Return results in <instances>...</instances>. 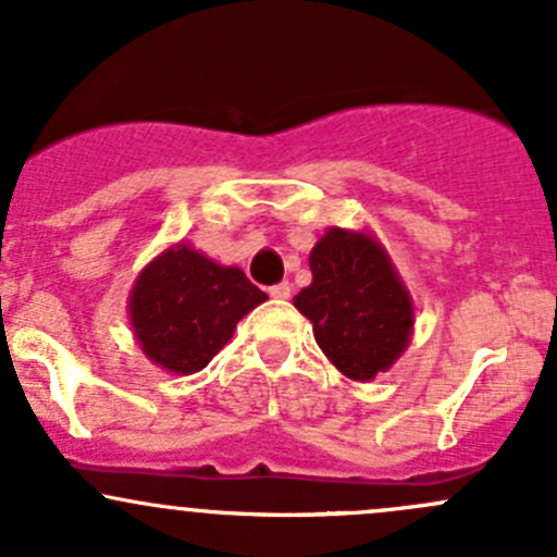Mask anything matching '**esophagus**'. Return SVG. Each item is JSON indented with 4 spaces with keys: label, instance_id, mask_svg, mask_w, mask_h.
<instances>
[{
    "label": "esophagus",
    "instance_id": "esophagus-1",
    "mask_svg": "<svg viewBox=\"0 0 557 557\" xmlns=\"http://www.w3.org/2000/svg\"><path fill=\"white\" fill-rule=\"evenodd\" d=\"M268 295H271L273 300H286V297L292 295V286H289V281H281V284H273L271 289H268Z\"/></svg>",
    "mask_w": 557,
    "mask_h": 557
}]
</instances>
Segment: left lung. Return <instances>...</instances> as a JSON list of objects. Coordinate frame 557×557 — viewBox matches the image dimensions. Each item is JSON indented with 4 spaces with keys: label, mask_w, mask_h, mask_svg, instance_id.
<instances>
[{
    "label": "left lung",
    "mask_w": 557,
    "mask_h": 557,
    "mask_svg": "<svg viewBox=\"0 0 557 557\" xmlns=\"http://www.w3.org/2000/svg\"><path fill=\"white\" fill-rule=\"evenodd\" d=\"M311 273L295 308L311 319L321 351L354 381L388 370L410 341L412 306L386 251L364 233L332 227L313 246Z\"/></svg>",
    "instance_id": "left-lung-1"
}]
</instances>
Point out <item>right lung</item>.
I'll return each instance as SVG.
<instances>
[{
	"mask_svg": "<svg viewBox=\"0 0 557 557\" xmlns=\"http://www.w3.org/2000/svg\"><path fill=\"white\" fill-rule=\"evenodd\" d=\"M268 300L244 271L222 268L190 246H171L136 278L131 321L141 351L171 372L203 370L233 330Z\"/></svg>",
	"mask_w": 557,
	"mask_h": 557,
	"instance_id": "add662e5",
	"label": "right lung"
}]
</instances>
